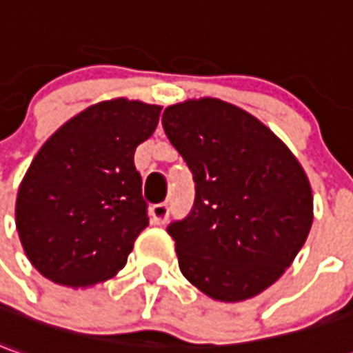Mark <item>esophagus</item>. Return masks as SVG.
<instances>
[{"instance_id":"1","label":"esophagus","mask_w":353,"mask_h":353,"mask_svg":"<svg viewBox=\"0 0 353 353\" xmlns=\"http://www.w3.org/2000/svg\"><path fill=\"white\" fill-rule=\"evenodd\" d=\"M150 215H152V221L155 225H163L169 219V205L167 203H155L150 209Z\"/></svg>"}]
</instances>
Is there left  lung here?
I'll list each match as a JSON object with an SVG mask.
<instances>
[{
  "instance_id": "8db88e82",
  "label": "left lung",
  "mask_w": 353,
  "mask_h": 353,
  "mask_svg": "<svg viewBox=\"0 0 353 353\" xmlns=\"http://www.w3.org/2000/svg\"><path fill=\"white\" fill-rule=\"evenodd\" d=\"M196 182L192 211L167 227L182 274L219 302H244L292 265L313 223L307 174L267 126L215 98L163 111Z\"/></svg>"
}]
</instances>
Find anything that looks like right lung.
<instances>
[{"instance_id":"1","label":"right lung","mask_w":353,"mask_h":353,"mask_svg":"<svg viewBox=\"0 0 353 353\" xmlns=\"http://www.w3.org/2000/svg\"><path fill=\"white\" fill-rule=\"evenodd\" d=\"M161 105L117 98L72 117L36 153L17 194L24 254L61 286L86 288L115 276L148 227L138 145Z\"/></svg>"}]
</instances>
